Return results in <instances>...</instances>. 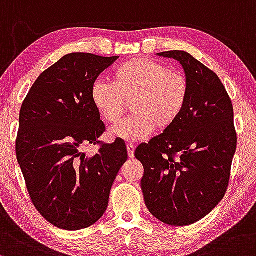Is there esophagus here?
<instances>
[{"label":"esophagus","instance_id":"obj_1","mask_svg":"<svg viewBox=\"0 0 256 256\" xmlns=\"http://www.w3.org/2000/svg\"><path fill=\"white\" fill-rule=\"evenodd\" d=\"M127 151H128L129 158H133V157H134V151H136V146L132 145V144H128V145H127Z\"/></svg>","mask_w":256,"mask_h":256}]
</instances>
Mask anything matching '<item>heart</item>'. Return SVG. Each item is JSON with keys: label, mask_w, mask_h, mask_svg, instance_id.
Here are the masks:
<instances>
[{"label": "heart", "mask_w": 256, "mask_h": 256, "mask_svg": "<svg viewBox=\"0 0 256 256\" xmlns=\"http://www.w3.org/2000/svg\"><path fill=\"white\" fill-rule=\"evenodd\" d=\"M112 82L96 80L90 90L92 104L105 122L114 124L132 102L134 114L110 130V136L140 142L154 127L166 129L179 118L188 96V82L182 74L148 58H136L120 65Z\"/></svg>", "instance_id": "b5f03b06"}]
</instances>
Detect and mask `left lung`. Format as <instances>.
<instances>
[{
	"instance_id": "obj_1",
	"label": "left lung",
	"mask_w": 256,
	"mask_h": 256,
	"mask_svg": "<svg viewBox=\"0 0 256 256\" xmlns=\"http://www.w3.org/2000/svg\"><path fill=\"white\" fill-rule=\"evenodd\" d=\"M178 60L188 82L182 114L136 148L142 190L150 213L172 226L208 215L225 196L237 148L234 106L218 74L184 50L157 53Z\"/></svg>"
}]
</instances>
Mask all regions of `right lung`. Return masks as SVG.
Instances as JSON below:
<instances>
[{
    "label": "right lung",
    "instance_id": "1",
    "mask_svg": "<svg viewBox=\"0 0 256 256\" xmlns=\"http://www.w3.org/2000/svg\"><path fill=\"white\" fill-rule=\"evenodd\" d=\"M118 56L71 53L40 74L20 108L18 163L34 206L56 228H90L104 215L112 184L128 160L122 139L102 144L105 124L92 104L99 74Z\"/></svg>",
    "mask_w": 256,
    "mask_h": 256
}]
</instances>
